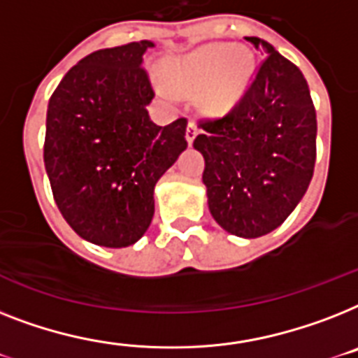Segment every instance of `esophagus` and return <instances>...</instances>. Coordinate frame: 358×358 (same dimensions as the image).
<instances>
[{"label": "esophagus", "mask_w": 358, "mask_h": 358, "mask_svg": "<svg viewBox=\"0 0 358 358\" xmlns=\"http://www.w3.org/2000/svg\"><path fill=\"white\" fill-rule=\"evenodd\" d=\"M196 134H199V129H196V124L191 123V121H189L187 129H185V141H187L189 147L193 145L194 138H196Z\"/></svg>", "instance_id": "obj_1"}]
</instances>
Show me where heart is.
Listing matches in <instances>:
<instances>
[{
    "mask_svg": "<svg viewBox=\"0 0 358 358\" xmlns=\"http://www.w3.org/2000/svg\"><path fill=\"white\" fill-rule=\"evenodd\" d=\"M255 71L254 55L229 43H208L164 66L165 83L178 95H199L209 113H226L246 94ZM165 92H169L164 88Z\"/></svg>",
    "mask_w": 358,
    "mask_h": 358,
    "instance_id": "obj_1",
    "label": "heart"
}]
</instances>
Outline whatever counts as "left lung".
<instances>
[{
    "label": "left lung",
    "instance_id": "8db88e82",
    "mask_svg": "<svg viewBox=\"0 0 358 358\" xmlns=\"http://www.w3.org/2000/svg\"><path fill=\"white\" fill-rule=\"evenodd\" d=\"M266 57L237 106L202 121L193 147L204 156L209 211L228 234L255 239L281 226L303 199L316 162V112L294 64L257 36Z\"/></svg>",
    "mask_w": 358,
    "mask_h": 358
}]
</instances>
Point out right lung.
Wrapping results in <instances>:
<instances>
[{
	"instance_id": "add662e5",
	"label": "right lung",
	"mask_w": 358,
	"mask_h": 358,
	"mask_svg": "<svg viewBox=\"0 0 358 358\" xmlns=\"http://www.w3.org/2000/svg\"><path fill=\"white\" fill-rule=\"evenodd\" d=\"M141 40L99 49L64 75L48 104L43 164L75 234L106 248L138 243L154 217V187L187 149V121L152 123Z\"/></svg>"
}]
</instances>
